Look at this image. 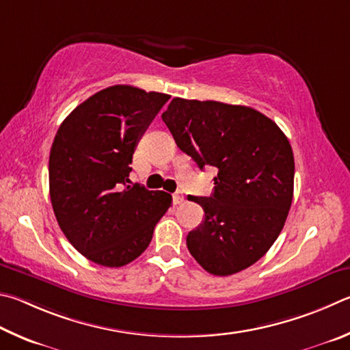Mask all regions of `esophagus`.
Listing matches in <instances>:
<instances>
[{
    "instance_id": "obj_1",
    "label": "esophagus",
    "mask_w": 350,
    "mask_h": 350,
    "mask_svg": "<svg viewBox=\"0 0 350 350\" xmlns=\"http://www.w3.org/2000/svg\"><path fill=\"white\" fill-rule=\"evenodd\" d=\"M185 201V197H183L181 192L174 193V204H181Z\"/></svg>"
}]
</instances>
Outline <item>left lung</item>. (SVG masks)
Segmentation results:
<instances>
[{"label": "left lung", "instance_id": "1", "mask_svg": "<svg viewBox=\"0 0 350 350\" xmlns=\"http://www.w3.org/2000/svg\"><path fill=\"white\" fill-rule=\"evenodd\" d=\"M161 118L200 169H218L211 197H191L204 219L189 232V252L217 277L244 271L284 228L295 175L289 139L258 110L219 101L174 98Z\"/></svg>", "mask_w": 350, "mask_h": 350}]
</instances>
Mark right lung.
Segmentation results:
<instances>
[{
	"mask_svg": "<svg viewBox=\"0 0 350 350\" xmlns=\"http://www.w3.org/2000/svg\"><path fill=\"white\" fill-rule=\"evenodd\" d=\"M169 95L112 85L61 122L49 157L52 207L67 240L85 258L121 267L144 252L170 207V193L131 183L132 155Z\"/></svg>",
	"mask_w": 350,
	"mask_h": 350,
	"instance_id": "add662e5",
	"label": "right lung"
}]
</instances>
